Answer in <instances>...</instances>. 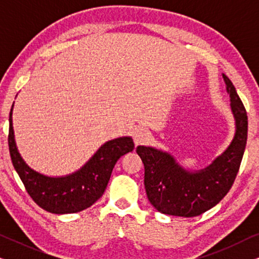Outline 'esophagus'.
Segmentation results:
<instances>
[{"mask_svg": "<svg viewBox=\"0 0 259 259\" xmlns=\"http://www.w3.org/2000/svg\"><path fill=\"white\" fill-rule=\"evenodd\" d=\"M150 139V133L145 128H139L134 132V143L136 145H141Z\"/></svg>", "mask_w": 259, "mask_h": 259, "instance_id": "esophagus-1", "label": "esophagus"}]
</instances>
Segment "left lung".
<instances>
[{
    "instance_id": "left-lung-1",
    "label": "left lung",
    "mask_w": 259,
    "mask_h": 259,
    "mask_svg": "<svg viewBox=\"0 0 259 259\" xmlns=\"http://www.w3.org/2000/svg\"><path fill=\"white\" fill-rule=\"evenodd\" d=\"M223 79L231 101L236 133L226 151L199 171H187L167 152L138 146L145 166V189L159 212L178 217H196L210 210L226 196L235 182L247 139V115L236 88L225 74Z\"/></svg>"
}]
</instances>
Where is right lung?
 Instances as JSON below:
<instances>
[{
    "label": "right lung",
    "mask_w": 259,
    "mask_h": 259,
    "mask_svg": "<svg viewBox=\"0 0 259 259\" xmlns=\"http://www.w3.org/2000/svg\"><path fill=\"white\" fill-rule=\"evenodd\" d=\"M13 106L9 114L8 145L14 168L31 199L52 213H75L92 206L104 194L119 158L134 150L132 138L121 137L105 143L79 171L72 175H41L30 168L17 151L13 130Z\"/></svg>",
    "instance_id": "1"
}]
</instances>
